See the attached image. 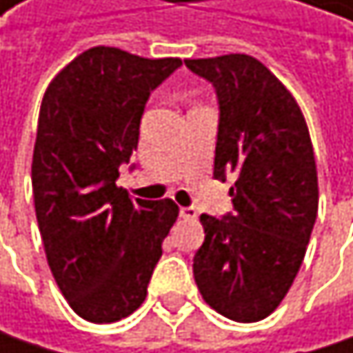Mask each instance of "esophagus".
<instances>
[{"label":"esophagus","mask_w":353,"mask_h":353,"mask_svg":"<svg viewBox=\"0 0 353 353\" xmlns=\"http://www.w3.org/2000/svg\"><path fill=\"white\" fill-rule=\"evenodd\" d=\"M180 216H182L184 220H194V218H196V210H194V208H182V210H180Z\"/></svg>","instance_id":"34e87169"}]
</instances>
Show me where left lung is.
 <instances>
[{
	"instance_id": "left-lung-1",
	"label": "left lung",
	"mask_w": 353,
	"mask_h": 353,
	"mask_svg": "<svg viewBox=\"0 0 353 353\" xmlns=\"http://www.w3.org/2000/svg\"><path fill=\"white\" fill-rule=\"evenodd\" d=\"M220 103L214 178L235 175L233 214H203L196 288L235 322L271 316L288 294L318 216V169L305 116L275 74L250 54L186 59Z\"/></svg>"
}]
</instances>
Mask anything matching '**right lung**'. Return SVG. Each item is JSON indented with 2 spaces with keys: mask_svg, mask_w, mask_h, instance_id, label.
<instances>
[{
  "mask_svg": "<svg viewBox=\"0 0 353 353\" xmlns=\"http://www.w3.org/2000/svg\"><path fill=\"white\" fill-rule=\"evenodd\" d=\"M182 65L112 46L78 54L48 84L31 184L48 267L76 314L118 322L143 303L178 205L131 201L118 169L137 150L150 92Z\"/></svg>",
  "mask_w": 353,
  "mask_h": 353,
  "instance_id": "1",
  "label": "right lung"
}]
</instances>
